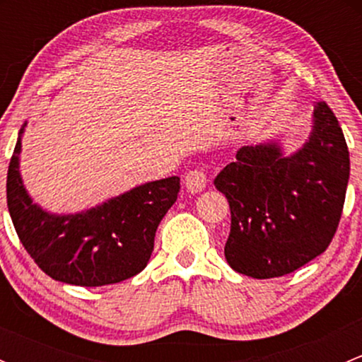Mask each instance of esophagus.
Wrapping results in <instances>:
<instances>
[{"label": "esophagus", "mask_w": 362, "mask_h": 362, "mask_svg": "<svg viewBox=\"0 0 362 362\" xmlns=\"http://www.w3.org/2000/svg\"><path fill=\"white\" fill-rule=\"evenodd\" d=\"M184 184L189 192H202L206 187V173H204L202 168H194V170L185 173Z\"/></svg>", "instance_id": "obj_1"}]
</instances>
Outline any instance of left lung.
<instances>
[{
	"label": "left lung",
	"mask_w": 362,
	"mask_h": 362,
	"mask_svg": "<svg viewBox=\"0 0 362 362\" xmlns=\"http://www.w3.org/2000/svg\"><path fill=\"white\" fill-rule=\"evenodd\" d=\"M308 140L286 156L279 141L242 147L215 177L231 208L224 255L252 279L293 273L329 247L350 175L349 148L333 110L319 101Z\"/></svg>",
	"instance_id": "left-lung-1"
}]
</instances>
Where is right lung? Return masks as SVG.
Instances as JSON below:
<instances>
[{
  "label": "right lung",
  "instance_id": "1",
  "mask_svg": "<svg viewBox=\"0 0 362 362\" xmlns=\"http://www.w3.org/2000/svg\"><path fill=\"white\" fill-rule=\"evenodd\" d=\"M6 175V203L28 254L50 279L82 287L122 282L147 266L159 222L177 202L180 178L147 182L78 214L33 203L19 171L21 136Z\"/></svg>",
  "mask_w": 362,
  "mask_h": 362
}]
</instances>
